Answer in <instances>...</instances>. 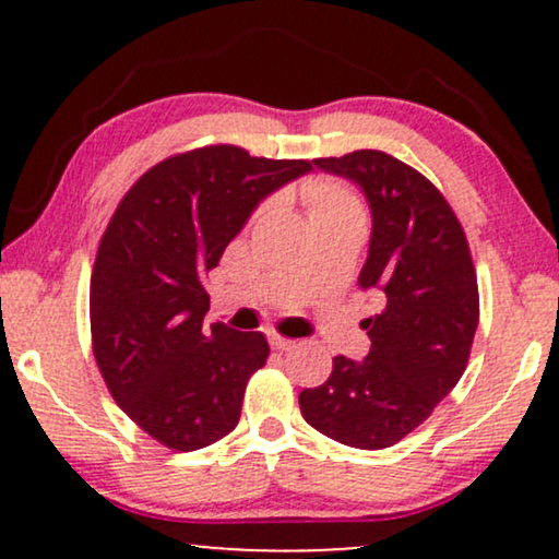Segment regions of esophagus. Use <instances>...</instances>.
Listing matches in <instances>:
<instances>
[{
  "mask_svg": "<svg viewBox=\"0 0 559 559\" xmlns=\"http://www.w3.org/2000/svg\"><path fill=\"white\" fill-rule=\"evenodd\" d=\"M270 343L274 350H289L295 346V341H289V338H285V335H277V333L270 335Z\"/></svg>",
  "mask_w": 559,
  "mask_h": 559,
  "instance_id": "esophagus-1",
  "label": "esophagus"
}]
</instances>
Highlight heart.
<instances>
[{"label": "heart", "mask_w": 559, "mask_h": 559, "mask_svg": "<svg viewBox=\"0 0 559 559\" xmlns=\"http://www.w3.org/2000/svg\"><path fill=\"white\" fill-rule=\"evenodd\" d=\"M302 198L316 221L328 216H361L356 193L338 180L312 178L302 186Z\"/></svg>", "instance_id": "heart-1"}]
</instances>
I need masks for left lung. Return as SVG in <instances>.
<instances>
[{"label":"left lung","mask_w":559,"mask_h":559,"mask_svg":"<svg viewBox=\"0 0 559 559\" xmlns=\"http://www.w3.org/2000/svg\"><path fill=\"white\" fill-rule=\"evenodd\" d=\"M312 163L356 182L369 201L358 285L381 297V312L361 323L369 356H335L325 384L300 392V409L335 442L381 450L417 430L461 381L478 328L476 266L461 221L415 167L379 150Z\"/></svg>","instance_id":"8db88e82"}]
</instances>
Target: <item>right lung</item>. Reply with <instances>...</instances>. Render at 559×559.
<instances>
[{"instance_id": "right-lung-1", "label": "right lung", "mask_w": 559, "mask_h": 559, "mask_svg": "<svg viewBox=\"0 0 559 559\" xmlns=\"http://www.w3.org/2000/svg\"><path fill=\"white\" fill-rule=\"evenodd\" d=\"M310 170L211 144L150 167L114 211L91 274L94 356L114 402L165 448L201 450L239 425L270 343L203 328V282L251 211Z\"/></svg>"}]
</instances>
